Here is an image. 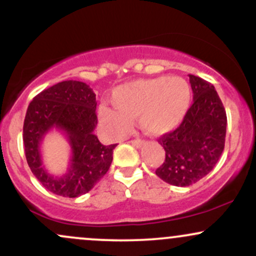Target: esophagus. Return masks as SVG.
I'll list each match as a JSON object with an SVG mask.
<instances>
[{
  "label": "esophagus",
  "instance_id": "34e87169",
  "mask_svg": "<svg viewBox=\"0 0 256 256\" xmlns=\"http://www.w3.org/2000/svg\"><path fill=\"white\" fill-rule=\"evenodd\" d=\"M130 143H131L132 146H137V148H140V146H144V142H143L142 140H131Z\"/></svg>",
  "mask_w": 256,
  "mask_h": 256
}]
</instances>
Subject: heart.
<instances>
[{"label": "heart", "instance_id": "1", "mask_svg": "<svg viewBox=\"0 0 256 256\" xmlns=\"http://www.w3.org/2000/svg\"><path fill=\"white\" fill-rule=\"evenodd\" d=\"M192 88L180 77L138 79L120 85L112 94L110 107L100 108V122L112 137L130 131L132 119L150 134H164L183 122L192 104Z\"/></svg>", "mask_w": 256, "mask_h": 256}]
</instances>
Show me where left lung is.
I'll use <instances>...</instances> for the list:
<instances>
[{
  "instance_id": "8db88e82",
  "label": "left lung",
  "mask_w": 256,
  "mask_h": 256,
  "mask_svg": "<svg viewBox=\"0 0 256 256\" xmlns=\"http://www.w3.org/2000/svg\"><path fill=\"white\" fill-rule=\"evenodd\" d=\"M192 104L179 128L164 134L165 161L155 171L176 186H189L208 174L225 146L226 112L218 92L204 79L189 74Z\"/></svg>"
}]
</instances>
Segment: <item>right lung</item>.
Masks as SVG:
<instances>
[{
    "label": "right lung",
    "mask_w": 256,
    "mask_h": 256,
    "mask_svg": "<svg viewBox=\"0 0 256 256\" xmlns=\"http://www.w3.org/2000/svg\"><path fill=\"white\" fill-rule=\"evenodd\" d=\"M96 104L92 89L78 80L52 85L28 104L22 130L26 160L34 177L55 195L72 198L84 195L110 170L116 144H101L94 134ZM52 130L64 133L72 146L69 167L61 176L48 172L40 152L42 138Z\"/></svg>",
    "instance_id": "add662e5"
}]
</instances>
